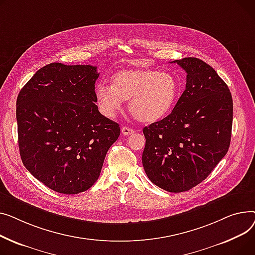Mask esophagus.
<instances>
[{
    "label": "esophagus",
    "instance_id": "esophagus-1",
    "mask_svg": "<svg viewBox=\"0 0 255 255\" xmlns=\"http://www.w3.org/2000/svg\"><path fill=\"white\" fill-rule=\"evenodd\" d=\"M133 129L132 128H128V127H123L122 128V132L125 134V136H128V134H131V133H133Z\"/></svg>",
    "mask_w": 255,
    "mask_h": 255
}]
</instances>
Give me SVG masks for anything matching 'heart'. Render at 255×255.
<instances>
[{
  "label": "heart",
  "mask_w": 255,
  "mask_h": 255,
  "mask_svg": "<svg viewBox=\"0 0 255 255\" xmlns=\"http://www.w3.org/2000/svg\"><path fill=\"white\" fill-rule=\"evenodd\" d=\"M178 96V81L172 73L149 68L124 69L113 75L112 85L96 87V99L105 115L114 116L124 101L129 100L130 113L143 123H154L169 114Z\"/></svg>",
  "instance_id": "obj_1"
}]
</instances>
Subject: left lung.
Masks as SVG:
<instances>
[{"instance_id":"obj_1","label":"left lung","mask_w":255,"mask_h":255,"mask_svg":"<svg viewBox=\"0 0 255 255\" xmlns=\"http://www.w3.org/2000/svg\"><path fill=\"white\" fill-rule=\"evenodd\" d=\"M186 72L185 91L171 114L143 128L142 162L156 186L191 189L227 154L232 137L233 99L216 71L197 57L177 59Z\"/></svg>"}]
</instances>
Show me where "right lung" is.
Masks as SVG:
<instances>
[{
	"label": "right lung",
	"mask_w": 255,
	"mask_h": 255,
	"mask_svg": "<svg viewBox=\"0 0 255 255\" xmlns=\"http://www.w3.org/2000/svg\"><path fill=\"white\" fill-rule=\"evenodd\" d=\"M97 67L52 63L38 70L16 101L22 163L50 189L75 194L91 188L121 134L99 112Z\"/></svg>",
	"instance_id": "right-lung-1"
}]
</instances>
